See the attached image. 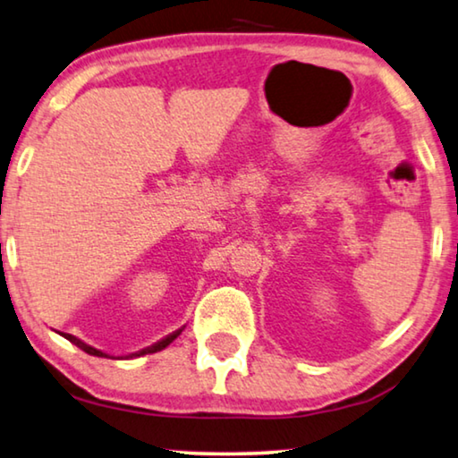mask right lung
<instances>
[{"label":"right lung","instance_id":"obj_1","mask_svg":"<svg viewBox=\"0 0 458 458\" xmlns=\"http://www.w3.org/2000/svg\"><path fill=\"white\" fill-rule=\"evenodd\" d=\"M181 335V331H174L173 335H168L166 339H162V341H158V344H154V345H149V347H146V350H141L140 353H133V356H146V353H156V352H160V350H164V347L166 345H170L173 344V341ZM64 337L65 339H70L73 345H78L80 350H84L86 353H90V356H98V358H102V356H106V353H102L100 350H94V347H90V345H86L84 341H80L78 337H73V335H70V333H64Z\"/></svg>","mask_w":458,"mask_h":458}]
</instances>
